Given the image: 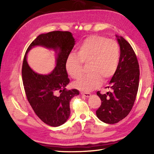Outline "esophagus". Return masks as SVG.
I'll return each mask as SVG.
<instances>
[{"label": "esophagus", "instance_id": "obj_1", "mask_svg": "<svg viewBox=\"0 0 154 154\" xmlns=\"http://www.w3.org/2000/svg\"><path fill=\"white\" fill-rule=\"evenodd\" d=\"M81 94H82V95H83L84 97H90L91 96V94L89 93H81Z\"/></svg>", "mask_w": 154, "mask_h": 154}]
</instances>
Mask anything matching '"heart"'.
Returning a JSON list of instances; mask_svg holds the SVG:
<instances>
[{
    "mask_svg": "<svg viewBox=\"0 0 154 154\" xmlns=\"http://www.w3.org/2000/svg\"><path fill=\"white\" fill-rule=\"evenodd\" d=\"M77 56L69 55L65 62L66 71L73 79H79L82 75L83 63H89L91 74L74 83L77 89L89 91L99 87L102 80L106 82L115 73L119 61V46L114 40L91 35L81 44Z\"/></svg>",
    "mask_w": 154,
    "mask_h": 154,
    "instance_id": "b5f03b06",
    "label": "heart"
}]
</instances>
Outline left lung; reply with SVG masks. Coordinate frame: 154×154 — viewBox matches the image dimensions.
<instances>
[{"instance_id":"obj_1","label":"left lung","mask_w":154,"mask_h":154,"mask_svg":"<svg viewBox=\"0 0 154 154\" xmlns=\"http://www.w3.org/2000/svg\"><path fill=\"white\" fill-rule=\"evenodd\" d=\"M116 37L120 55L117 69L107 87L111 91L103 94L97 93L101 100L97 116L106 124L119 122L130 113L139 86V65L134 51L125 39L117 35Z\"/></svg>"}]
</instances>
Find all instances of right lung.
Here are the masks:
<instances>
[{
	"mask_svg": "<svg viewBox=\"0 0 154 154\" xmlns=\"http://www.w3.org/2000/svg\"><path fill=\"white\" fill-rule=\"evenodd\" d=\"M75 42L73 34L69 32L54 31L42 34L29 45L24 55L22 77L27 99L36 115L51 126H60L66 122L71 113L70 100L79 94L77 89H65L70 81L65 62ZM35 46L55 51L56 67L51 73L38 74L29 66L27 55Z\"/></svg>",
	"mask_w": 154,
	"mask_h": 154,
	"instance_id": "right-lung-1",
	"label": "right lung"
}]
</instances>
